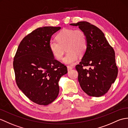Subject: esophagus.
I'll return each instance as SVG.
<instances>
[{
    "mask_svg": "<svg viewBox=\"0 0 128 128\" xmlns=\"http://www.w3.org/2000/svg\"><path fill=\"white\" fill-rule=\"evenodd\" d=\"M67 69H68V71H69V70H71V69H73V67L72 66H67Z\"/></svg>",
    "mask_w": 128,
    "mask_h": 128,
    "instance_id": "esophagus-1",
    "label": "esophagus"
}]
</instances>
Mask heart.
Wrapping results in <instances>:
<instances>
[{
  "label": "heart",
  "mask_w": 128,
  "mask_h": 128,
  "mask_svg": "<svg viewBox=\"0 0 128 128\" xmlns=\"http://www.w3.org/2000/svg\"><path fill=\"white\" fill-rule=\"evenodd\" d=\"M56 41L49 43V49L56 59L61 60L65 52L67 53L63 62L73 64L78 60V56L84 55L87 48V40L84 32L80 29H64L56 35Z\"/></svg>",
  "instance_id": "b5f03b06"
}]
</instances>
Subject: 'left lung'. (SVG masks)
<instances>
[{
    "instance_id": "8db88e82",
    "label": "left lung",
    "mask_w": 128,
    "mask_h": 128,
    "mask_svg": "<svg viewBox=\"0 0 128 128\" xmlns=\"http://www.w3.org/2000/svg\"><path fill=\"white\" fill-rule=\"evenodd\" d=\"M70 25L78 26L87 40V50L75 67L80 85L88 96H102L108 91L118 75L114 50L96 26L85 21Z\"/></svg>"
}]
</instances>
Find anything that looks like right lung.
Here are the masks:
<instances>
[{
    "label": "right lung",
    "mask_w": 128,
    "mask_h": 128,
    "mask_svg": "<svg viewBox=\"0 0 128 128\" xmlns=\"http://www.w3.org/2000/svg\"><path fill=\"white\" fill-rule=\"evenodd\" d=\"M59 26H43L23 38L14 58L16 84L32 102H52L58 96V82L68 72L66 65L54 58L49 49L52 35Z\"/></svg>",
    "instance_id": "right-lung-1"
}]
</instances>
